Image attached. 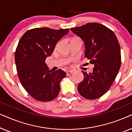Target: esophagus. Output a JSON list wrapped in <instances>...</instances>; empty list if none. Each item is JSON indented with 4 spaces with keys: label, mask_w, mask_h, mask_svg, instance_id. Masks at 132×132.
<instances>
[{
    "label": "esophagus",
    "mask_w": 132,
    "mask_h": 132,
    "mask_svg": "<svg viewBox=\"0 0 132 132\" xmlns=\"http://www.w3.org/2000/svg\"><path fill=\"white\" fill-rule=\"evenodd\" d=\"M73 73V70H70V71H67V76H69V75H71L72 73Z\"/></svg>",
    "instance_id": "esophagus-1"
}]
</instances>
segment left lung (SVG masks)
<instances>
[{"mask_svg": "<svg viewBox=\"0 0 132 132\" xmlns=\"http://www.w3.org/2000/svg\"><path fill=\"white\" fill-rule=\"evenodd\" d=\"M71 30L84 41L85 57L94 65L92 73L82 71L84 78L78 85L79 93L88 100L100 98L111 88L120 70L118 39L112 30L97 23H88Z\"/></svg>", "mask_w": 132, "mask_h": 132, "instance_id": "1", "label": "left lung"}]
</instances>
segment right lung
I'll list each match as a JSON object with an SVG mask.
<instances>
[{
  "instance_id": "obj_1",
  "label": "right lung",
  "mask_w": 132,
  "mask_h": 132,
  "mask_svg": "<svg viewBox=\"0 0 132 132\" xmlns=\"http://www.w3.org/2000/svg\"><path fill=\"white\" fill-rule=\"evenodd\" d=\"M68 32V29L34 28L20 39L15 53L18 76L23 87L36 100L49 102L59 94L65 72L49 70L45 61L51 56L57 41Z\"/></svg>"
}]
</instances>
